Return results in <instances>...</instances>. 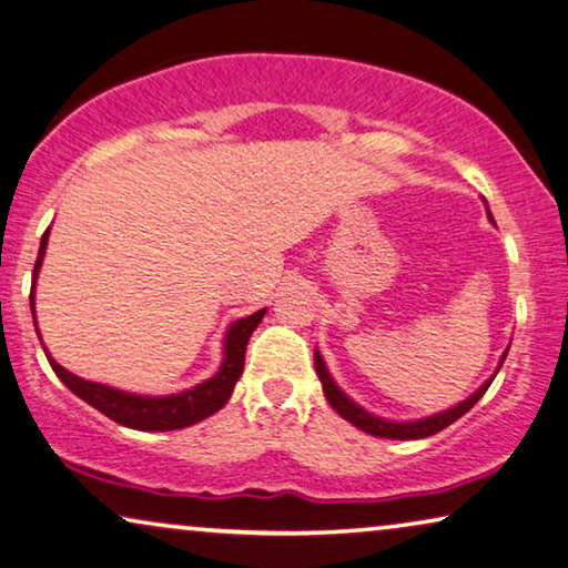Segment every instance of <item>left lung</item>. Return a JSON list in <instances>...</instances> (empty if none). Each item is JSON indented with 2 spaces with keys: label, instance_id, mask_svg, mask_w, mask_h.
<instances>
[{
  "label": "left lung",
  "instance_id": "8db88e82",
  "mask_svg": "<svg viewBox=\"0 0 568 568\" xmlns=\"http://www.w3.org/2000/svg\"><path fill=\"white\" fill-rule=\"evenodd\" d=\"M489 219H493V214H489ZM505 357H507V349H505V354H503L500 365H497V369H495V375H497V372H500ZM313 365H316V375H318V379H321V385H324L326 400H328V405H332V408L338 413V416H342L344 420H349L352 426H357L359 430H365V434H369V436L397 438V442H413V438H426V436L438 434V430H444L446 426H452V423H454L456 418H462L464 413L474 408V403H477L479 397L487 393V387L493 385V379H495V375H493V377L487 379L485 385L479 387L477 393L469 395L467 400H462L459 405H454V408H448V410H444V413H436V416L418 418V420H387V418L372 416V413H367L365 408H362V405L354 403L352 397L346 395V393L342 390V387H338V385L334 383V377L328 375L326 362H324V357H321L318 349L313 352Z\"/></svg>",
  "mask_w": 568,
  "mask_h": 568
}]
</instances>
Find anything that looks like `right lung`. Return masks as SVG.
Segmentation results:
<instances>
[{
  "label": "right lung",
  "mask_w": 568,
  "mask_h": 568,
  "mask_svg": "<svg viewBox=\"0 0 568 568\" xmlns=\"http://www.w3.org/2000/svg\"><path fill=\"white\" fill-rule=\"evenodd\" d=\"M48 232L42 234L38 262H36V270H32V287H30L32 318H36V283H38L42 257H45ZM265 311L267 308L252 313L247 318L234 321V324L226 328L224 359L214 377L203 379V383L191 387V390L173 393V395H134V393L116 390V387H109V385L89 383V379L75 377L73 372H68L65 367L58 365V362L48 354L45 346H42V349H45L50 367H53L55 375L61 377V383L68 387V390L79 395L81 400H87L91 408L104 413L106 418H112L120 423V426L134 428V430H175V428L193 426V423L214 416L216 410L224 408L226 400H230L234 393L236 379H240L244 369V352H247L250 336L257 328L262 316H265ZM36 332H38V321H36Z\"/></svg>",
  "instance_id": "1"
}]
</instances>
